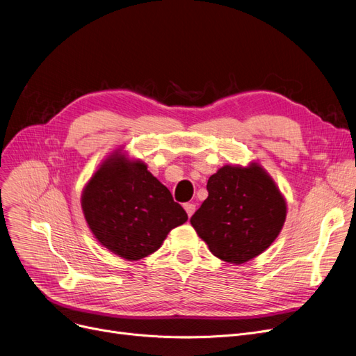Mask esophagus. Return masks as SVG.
<instances>
[{
  "label": "esophagus",
  "instance_id": "obj_1",
  "mask_svg": "<svg viewBox=\"0 0 356 356\" xmlns=\"http://www.w3.org/2000/svg\"><path fill=\"white\" fill-rule=\"evenodd\" d=\"M184 209H186L188 218H191V216L194 215V211H195V204H193V203H186V204H184Z\"/></svg>",
  "mask_w": 356,
  "mask_h": 356
}]
</instances>
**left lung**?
<instances>
[{
  "label": "left lung",
  "instance_id": "obj_1",
  "mask_svg": "<svg viewBox=\"0 0 356 356\" xmlns=\"http://www.w3.org/2000/svg\"><path fill=\"white\" fill-rule=\"evenodd\" d=\"M190 222L218 259L243 264L266 251L286 219V202L261 165H225Z\"/></svg>",
  "mask_w": 356,
  "mask_h": 356
}]
</instances>
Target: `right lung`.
Listing matches in <instances>:
<instances>
[{
	"mask_svg": "<svg viewBox=\"0 0 356 356\" xmlns=\"http://www.w3.org/2000/svg\"><path fill=\"white\" fill-rule=\"evenodd\" d=\"M92 234L105 248L129 261L147 257L188 216L147 165L120 149L99 165L81 194Z\"/></svg>",
	"mask_w": 356,
	"mask_h": 356,
	"instance_id": "1",
	"label": "right lung"
}]
</instances>
